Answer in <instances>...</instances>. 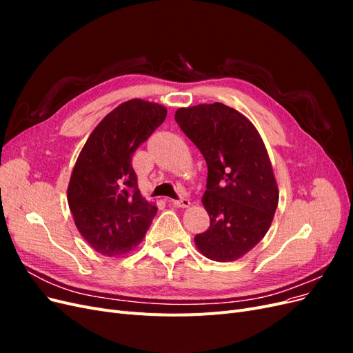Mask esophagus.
<instances>
[{
	"instance_id": "obj_1",
	"label": "esophagus",
	"mask_w": 353,
	"mask_h": 353,
	"mask_svg": "<svg viewBox=\"0 0 353 353\" xmlns=\"http://www.w3.org/2000/svg\"><path fill=\"white\" fill-rule=\"evenodd\" d=\"M172 205L176 206V208H188L190 206V200L185 199V197L179 199V200H172Z\"/></svg>"
}]
</instances>
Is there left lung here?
<instances>
[{"mask_svg":"<svg viewBox=\"0 0 353 353\" xmlns=\"http://www.w3.org/2000/svg\"><path fill=\"white\" fill-rule=\"evenodd\" d=\"M175 121L206 160L203 194L210 225L194 237L218 262L240 259L270 230L279 206L271 160L253 123L222 103L178 109Z\"/></svg>","mask_w":353,"mask_h":353,"instance_id":"obj_1","label":"left lung"}]
</instances>
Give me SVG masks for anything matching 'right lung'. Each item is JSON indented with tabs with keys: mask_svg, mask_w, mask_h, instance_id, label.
Instances as JSON below:
<instances>
[{
	"mask_svg": "<svg viewBox=\"0 0 353 353\" xmlns=\"http://www.w3.org/2000/svg\"><path fill=\"white\" fill-rule=\"evenodd\" d=\"M163 105L130 100L91 132L74 163L68 203L81 236L104 256L131 252L144 237L157 208L138 190L132 156L166 117Z\"/></svg>",
	"mask_w": 353,
	"mask_h": 353,
	"instance_id": "1",
	"label": "right lung"
}]
</instances>
